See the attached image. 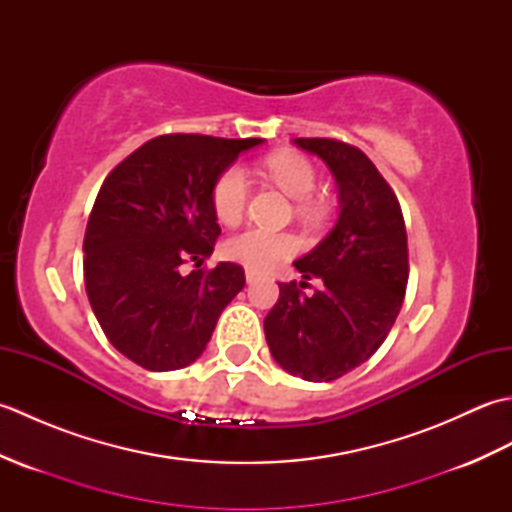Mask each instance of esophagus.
Instances as JSON below:
<instances>
[{"mask_svg":"<svg viewBox=\"0 0 512 512\" xmlns=\"http://www.w3.org/2000/svg\"><path fill=\"white\" fill-rule=\"evenodd\" d=\"M259 279H262V275H259L257 270L246 268V281H248V284H255V281H259Z\"/></svg>","mask_w":512,"mask_h":512,"instance_id":"34e87169","label":"esophagus"}]
</instances>
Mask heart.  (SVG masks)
I'll return each instance as SVG.
<instances>
[{"instance_id":"obj_1","label":"heart","mask_w":512,"mask_h":512,"mask_svg":"<svg viewBox=\"0 0 512 512\" xmlns=\"http://www.w3.org/2000/svg\"><path fill=\"white\" fill-rule=\"evenodd\" d=\"M268 176L292 200H308L317 189V171L297 154H275L266 160ZM248 198V178L242 167H228L213 187V209L217 220L235 224L244 213ZM297 237L281 231L250 226L246 231L226 239L224 253L233 262L253 270H268L284 262L297 250Z\"/></svg>"}]
</instances>
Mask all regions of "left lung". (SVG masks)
Returning <instances> with one entry per match:
<instances>
[{"instance_id":"obj_1","label":"left lung","mask_w":512,"mask_h":512,"mask_svg":"<svg viewBox=\"0 0 512 512\" xmlns=\"http://www.w3.org/2000/svg\"><path fill=\"white\" fill-rule=\"evenodd\" d=\"M321 158L339 189V220L308 255L295 262L306 286L279 284V301L266 314L264 332L279 367L312 383L363 365L389 334L409 277L405 220L396 193L361 149L332 138H295Z\"/></svg>"}]
</instances>
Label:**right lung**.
Here are the masks:
<instances>
[{
    "label": "right lung",
    "instance_id": "1",
    "mask_svg": "<svg viewBox=\"0 0 512 512\" xmlns=\"http://www.w3.org/2000/svg\"><path fill=\"white\" fill-rule=\"evenodd\" d=\"M262 143L158 136L105 178L83 239L85 290L105 336L129 361L149 372L191 365L244 288L237 264L189 275L182 264L213 253L220 235L215 180L242 151Z\"/></svg>",
    "mask_w": 512,
    "mask_h": 512
}]
</instances>
